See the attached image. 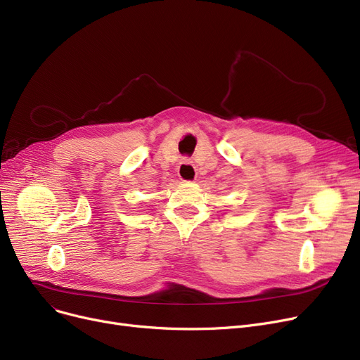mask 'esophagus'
<instances>
[{
	"instance_id": "obj_1",
	"label": "esophagus",
	"mask_w": 360,
	"mask_h": 360,
	"mask_svg": "<svg viewBox=\"0 0 360 360\" xmlns=\"http://www.w3.org/2000/svg\"><path fill=\"white\" fill-rule=\"evenodd\" d=\"M178 176L181 178V181L193 182L197 178V169L193 165V162L182 160L178 166Z\"/></svg>"
}]
</instances>
